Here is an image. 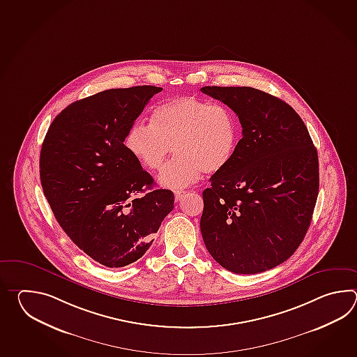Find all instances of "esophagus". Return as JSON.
Returning a JSON list of instances; mask_svg holds the SVG:
<instances>
[{
	"instance_id": "esophagus-1",
	"label": "esophagus",
	"mask_w": 357,
	"mask_h": 357,
	"mask_svg": "<svg viewBox=\"0 0 357 357\" xmlns=\"http://www.w3.org/2000/svg\"><path fill=\"white\" fill-rule=\"evenodd\" d=\"M186 195V191H181V190H176L175 191V200L176 202H180L182 197Z\"/></svg>"
}]
</instances>
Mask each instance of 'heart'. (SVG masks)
<instances>
[{"label":"heart","mask_w":357,"mask_h":357,"mask_svg":"<svg viewBox=\"0 0 357 357\" xmlns=\"http://www.w3.org/2000/svg\"><path fill=\"white\" fill-rule=\"evenodd\" d=\"M240 139L236 114L225 105L195 97L169 99L154 108L151 125L134 123L125 146L149 171H160L172 151L176 157L162 171L160 182L181 189L205 174L220 172L232 160Z\"/></svg>","instance_id":"heart-1"}]
</instances>
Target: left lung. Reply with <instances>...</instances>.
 <instances>
[{
  "instance_id": "1",
  "label": "left lung",
  "mask_w": 357,
  "mask_h": 357,
  "mask_svg": "<svg viewBox=\"0 0 357 357\" xmlns=\"http://www.w3.org/2000/svg\"><path fill=\"white\" fill-rule=\"evenodd\" d=\"M200 91L227 105L243 126L232 160L203 191L205 246L229 272H266L296 251L310 226L319 192L317 148L282 99L250 86Z\"/></svg>"
}]
</instances>
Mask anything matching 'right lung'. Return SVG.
Returning a JSON list of instances; mask_svg holds the SVG:
<instances>
[{
    "label": "right lung",
    "mask_w": 357,
    "mask_h": 357,
    "mask_svg": "<svg viewBox=\"0 0 357 357\" xmlns=\"http://www.w3.org/2000/svg\"><path fill=\"white\" fill-rule=\"evenodd\" d=\"M160 91L139 85L76 100L56 116L42 144L40 183L56 220L79 249L108 268L142 258L174 209V192L151 190L152 176L123 144Z\"/></svg>",
    "instance_id": "obj_1"
}]
</instances>
